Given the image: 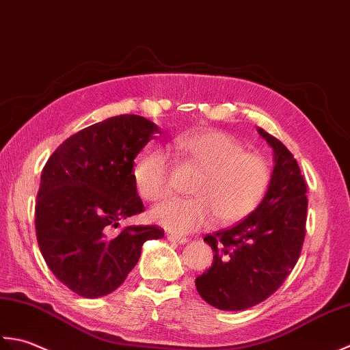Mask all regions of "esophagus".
Listing matches in <instances>:
<instances>
[{"instance_id":"1","label":"esophagus","mask_w":350,"mask_h":350,"mask_svg":"<svg viewBox=\"0 0 350 350\" xmlns=\"http://www.w3.org/2000/svg\"><path fill=\"white\" fill-rule=\"evenodd\" d=\"M167 240L169 241H174V243H180V245H184L185 241H187V239L185 237H181V235H176V234H167Z\"/></svg>"}]
</instances>
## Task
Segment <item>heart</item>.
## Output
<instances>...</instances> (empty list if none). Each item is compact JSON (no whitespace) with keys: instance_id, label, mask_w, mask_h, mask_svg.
I'll return each mask as SVG.
<instances>
[{"instance_id":"heart-1","label":"heart","mask_w":350,"mask_h":350,"mask_svg":"<svg viewBox=\"0 0 350 350\" xmlns=\"http://www.w3.org/2000/svg\"><path fill=\"white\" fill-rule=\"evenodd\" d=\"M172 149L201 169L191 195L172 198L151 211L152 222L178 235L217 224H232L249 216L265 198L270 183L269 163L258 154L245 152L240 140L224 131L206 130L185 133L172 142ZM139 195L157 202L170 193V166L167 155L151 149L134 167Z\"/></svg>"}]
</instances>
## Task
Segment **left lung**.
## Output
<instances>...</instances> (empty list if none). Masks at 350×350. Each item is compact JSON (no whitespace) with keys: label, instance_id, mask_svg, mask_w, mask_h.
<instances>
[{"label":"left lung","instance_id":"1","mask_svg":"<svg viewBox=\"0 0 350 350\" xmlns=\"http://www.w3.org/2000/svg\"><path fill=\"white\" fill-rule=\"evenodd\" d=\"M273 149V170L260 205L226 230L205 235L213 265L195 280L206 304L241 311L260 304L290 275L305 239L306 184L297 161L280 140L258 128Z\"/></svg>","mask_w":350,"mask_h":350}]
</instances>
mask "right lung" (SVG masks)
I'll return each instance as SVG.
<instances>
[{
	"mask_svg": "<svg viewBox=\"0 0 350 350\" xmlns=\"http://www.w3.org/2000/svg\"><path fill=\"white\" fill-rule=\"evenodd\" d=\"M160 128L137 115L90 125L55 149L42 170L36 205L40 252L57 280L88 299L110 295L137 265L159 226H125L144 211L133 163Z\"/></svg>",
	"mask_w": 350,
	"mask_h": 350,
	"instance_id": "obj_1",
	"label": "right lung"
}]
</instances>
